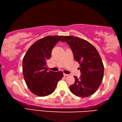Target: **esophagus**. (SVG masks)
Wrapping results in <instances>:
<instances>
[{"label": "esophagus", "mask_w": 122, "mask_h": 122, "mask_svg": "<svg viewBox=\"0 0 122 122\" xmlns=\"http://www.w3.org/2000/svg\"><path fill=\"white\" fill-rule=\"evenodd\" d=\"M69 76V74L64 73V76Z\"/></svg>", "instance_id": "1"}]
</instances>
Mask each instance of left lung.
<instances>
[{
  "instance_id": "left-lung-1",
  "label": "left lung",
  "mask_w": 122,
  "mask_h": 122,
  "mask_svg": "<svg viewBox=\"0 0 122 122\" xmlns=\"http://www.w3.org/2000/svg\"><path fill=\"white\" fill-rule=\"evenodd\" d=\"M61 42L69 45L76 61L80 64V76H74L75 82L70 86V91L82 97L93 95L103 78L104 66L99 52L89 42L78 37L65 36Z\"/></svg>"
}]
</instances>
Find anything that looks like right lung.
I'll return each instance as SVG.
<instances>
[{
    "label": "right lung",
    "instance_id": "1",
    "mask_svg": "<svg viewBox=\"0 0 122 122\" xmlns=\"http://www.w3.org/2000/svg\"><path fill=\"white\" fill-rule=\"evenodd\" d=\"M63 36H48L37 40L27 50L22 61L25 82L32 93L46 97L55 91L63 77L61 71H48L46 60L50 58L53 47Z\"/></svg>",
    "mask_w": 122,
    "mask_h": 122
}]
</instances>
